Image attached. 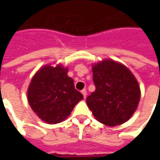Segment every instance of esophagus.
Here are the masks:
<instances>
[{"instance_id": "obj_1", "label": "esophagus", "mask_w": 160, "mask_h": 160, "mask_svg": "<svg viewBox=\"0 0 160 160\" xmlns=\"http://www.w3.org/2000/svg\"><path fill=\"white\" fill-rule=\"evenodd\" d=\"M81 93L83 94V97L86 98H87V90L86 89H83V90L81 91Z\"/></svg>"}]
</instances>
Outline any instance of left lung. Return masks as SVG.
Returning a JSON list of instances; mask_svg holds the SVG:
<instances>
[{
    "mask_svg": "<svg viewBox=\"0 0 160 160\" xmlns=\"http://www.w3.org/2000/svg\"><path fill=\"white\" fill-rule=\"evenodd\" d=\"M96 90L87 104L98 122L117 126L127 122L137 109L141 98L138 81L127 67L112 60L92 66Z\"/></svg>",
    "mask_w": 160,
    "mask_h": 160,
    "instance_id": "1",
    "label": "left lung"
}]
</instances>
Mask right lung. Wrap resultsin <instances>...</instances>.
<instances>
[{
    "instance_id": "add662e5",
    "label": "right lung",
    "mask_w": 160,
    "mask_h": 160,
    "mask_svg": "<svg viewBox=\"0 0 160 160\" xmlns=\"http://www.w3.org/2000/svg\"><path fill=\"white\" fill-rule=\"evenodd\" d=\"M68 68L61 64L41 68L33 76L27 91V99L38 118L49 124L64 121L83 95L74 88Z\"/></svg>"
}]
</instances>
